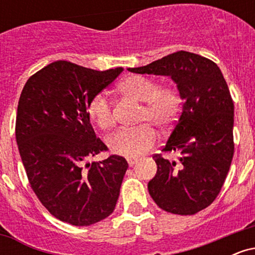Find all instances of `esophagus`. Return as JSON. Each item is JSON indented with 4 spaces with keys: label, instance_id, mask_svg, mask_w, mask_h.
<instances>
[{
    "label": "esophagus",
    "instance_id": "obj_1",
    "mask_svg": "<svg viewBox=\"0 0 255 255\" xmlns=\"http://www.w3.org/2000/svg\"><path fill=\"white\" fill-rule=\"evenodd\" d=\"M137 160L136 159H128V164H129V166H133L136 164Z\"/></svg>",
    "mask_w": 255,
    "mask_h": 255
}]
</instances>
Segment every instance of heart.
I'll list each match as a JSON object with an SVG mask.
<instances>
[{"label": "heart", "instance_id": "heart-1", "mask_svg": "<svg viewBox=\"0 0 255 255\" xmlns=\"http://www.w3.org/2000/svg\"><path fill=\"white\" fill-rule=\"evenodd\" d=\"M120 90L144 103L139 122L145 125L136 128H121L108 137L107 142L113 153L136 158L147 152L156 142V131L150 125L168 129L174 124L181 109V96L172 85L159 86L154 79L144 75L127 78L120 85ZM87 114L101 129H108L114 125L113 108L104 92H99L90 99Z\"/></svg>", "mask_w": 255, "mask_h": 255}]
</instances>
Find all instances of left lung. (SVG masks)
<instances>
[{
    "instance_id": "left-lung-1",
    "label": "left lung",
    "mask_w": 255,
    "mask_h": 255,
    "mask_svg": "<svg viewBox=\"0 0 255 255\" xmlns=\"http://www.w3.org/2000/svg\"><path fill=\"white\" fill-rule=\"evenodd\" d=\"M137 74L169 75L177 84L183 107L163 152H180V164L152 156L157 174L148 192L158 206L174 215H195L221 192L234 156V102L219 67L209 58L177 51Z\"/></svg>"
}]
</instances>
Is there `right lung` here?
Wrapping results in <instances>:
<instances>
[{"label":"right lung","mask_w":255,"mask_h":255,"mask_svg":"<svg viewBox=\"0 0 255 255\" xmlns=\"http://www.w3.org/2000/svg\"><path fill=\"white\" fill-rule=\"evenodd\" d=\"M122 71L56 61L30 77L20 95L15 136L28 182L43 206L66 223L86 227L115 210L128 163L118 154L87 163L108 151L87 104Z\"/></svg>","instance_id":"right-lung-1"}]
</instances>
